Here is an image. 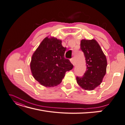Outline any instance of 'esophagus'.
Instances as JSON below:
<instances>
[{
  "label": "esophagus",
  "instance_id": "34e87169",
  "mask_svg": "<svg viewBox=\"0 0 125 125\" xmlns=\"http://www.w3.org/2000/svg\"><path fill=\"white\" fill-rule=\"evenodd\" d=\"M70 61H71V62L72 63V64L73 65H75V60H74V58H73H73H72L71 60H70Z\"/></svg>",
  "mask_w": 125,
  "mask_h": 125
}]
</instances>
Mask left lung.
I'll use <instances>...</instances> for the list:
<instances>
[{
	"mask_svg": "<svg viewBox=\"0 0 125 125\" xmlns=\"http://www.w3.org/2000/svg\"><path fill=\"white\" fill-rule=\"evenodd\" d=\"M80 47L85 57L87 70L82 77H76V82L83 90H93L101 84L106 73V57L94 39L82 40Z\"/></svg>",
	"mask_w": 125,
	"mask_h": 125,
	"instance_id": "left-lung-1",
	"label": "left lung"
}]
</instances>
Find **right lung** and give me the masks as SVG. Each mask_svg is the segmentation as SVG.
<instances>
[{
  "label": "right lung",
  "mask_w": 125,
  "mask_h": 125,
  "mask_svg": "<svg viewBox=\"0 0 125 125\" xmlns=\"http://www.w3.org/2000/svg\"><path fill=\"white\" fill-rule=\"evenodd\" d=\"M66 48L62 41L46 37L42 41L31 57V70L34 79L45 87H53L62 82L66 71L73 69L64 57Z\"/></svg>",
  "instance_id": "obj_1"
}]
</instances>
